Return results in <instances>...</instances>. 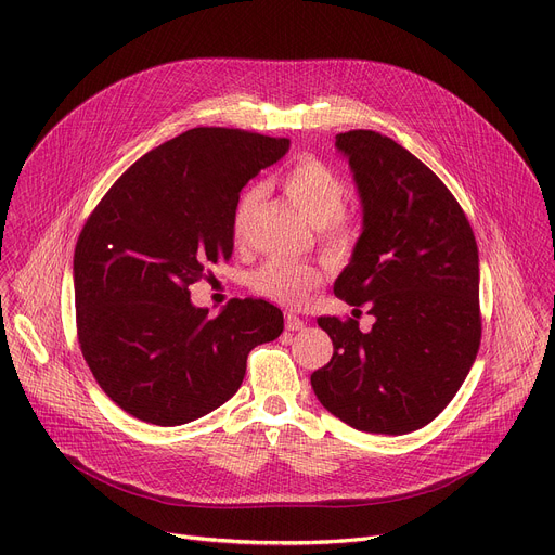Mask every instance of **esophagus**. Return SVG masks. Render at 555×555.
<instances>
[{
  "label": "esophagus",
  "instance_id": "1",
  "mask_svg": "<svg viewBox=\"0 0 555 555\" xmlns=\"http://www.w3.org/2000/svg\"><path fill=\"white\" fill-rule=\"evenodd\" d=\"M285 328L287 331H304L306 328V322H304V319L301 317H297V314H293V312H287L285 314Z\"/></svg>",
  "mask_w": 555,
  "mask_h": 555
}]
</instances>
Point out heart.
I'll return each instance as SVG.
<instances>
[{
  "label": "heart",
  "mask_w": 555,
  "mask_h": 555,
  "mask_svg": "<svg viewBox=\"0 0 555 555\" xmlns=\"http://www.w3.org/2000/svg\"><path fill=\"white\" fill-rule=\"evenodd\" d=\"M281 189L293 207L319 231V243L339 256L353 247L358 238V216L344 209L346 186L339 175L314 157H304L289 166L281 178ZM258 204V191H247L233 211V241H247L249 222ZM324 274L312 262L270 258L249 276L254 293L283 306H304L314 289L322 285Z\"/></svg>",
  "instance_id": "1"
}]
</instances>
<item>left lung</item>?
Instances as JSON below:
<instances>
[{
  "mask_svg": "<svg viewBox=\"0 0 555 555\" xmlns=\"http://www.w3.org/2000/svg\"><path fill=\"white\" fill-rule=\"evenodd\" d=\"M362 202V233L335 281L375 324L319 317L333 358L310 375L326 410L360 431L406 434L439 416L481 341L479 251L448 186L410 151L373 130L335 137Z\"/></svg>",
  "mask_w": 555,
  "mask_h": 555,
  "instance_id": "8db88e82",
  "label": "left lung"
}]
</instances>
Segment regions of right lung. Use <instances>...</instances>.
I'll use <instances>...</instances> for the list:
<instances>
[{"label":"right lung","instance_id":"add662e5","mask_svg":"<svg viewBox=\"0 0 555 555\" xmlns=\"http://www.w3.org/2000/svg\"><path fill=\"white\" fill-rule=\"evenodd\" d=\"M287 149L245 130H186L137 159L87 218L74 251L78 344L130 416L172 427L218 410L251 348L283 333L270 301L233 299L209 317L189 285L231 258L243 186Z\"/></svg>","mask_w":555,"mask_h":555}]
</instances>
